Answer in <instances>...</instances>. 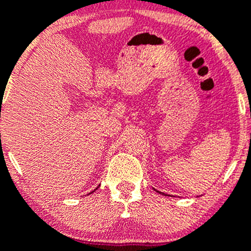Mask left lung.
Here are the masks:
<instances>
[{"label":"left lung","instance_id":"8db88e82","mask_svg":"<svg viewBox=\"0 0 251 251\" xmlns=\"http://www.w3.org/2000/svg\"><path fill=\"white\" fill-rule=\"evenodd\" d=\"M160 194H163V193H160Z\"/></svg>","mask_w":251,"mask_h":251}]
</instances>
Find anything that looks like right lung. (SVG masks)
Masks as SVG:
<instances>
[{"label": "right lung", "instance_id": "add662e5", "mask_svg": "<svg viewBox=\"0 0 251 251\" xmlns=\"http://www.w3.org/2000/svg\"><path fill=\"white\" fill-rule=\"evenodd\" d=\"M99 187V186H98ZM98 187H97V189H98ZM97 189H96V190H97ZM92 193H93V191H92ZM92 193H89V194H92Z\"/></svg>", "mask_w": 251, "mask_h": 251}]
</instances>
